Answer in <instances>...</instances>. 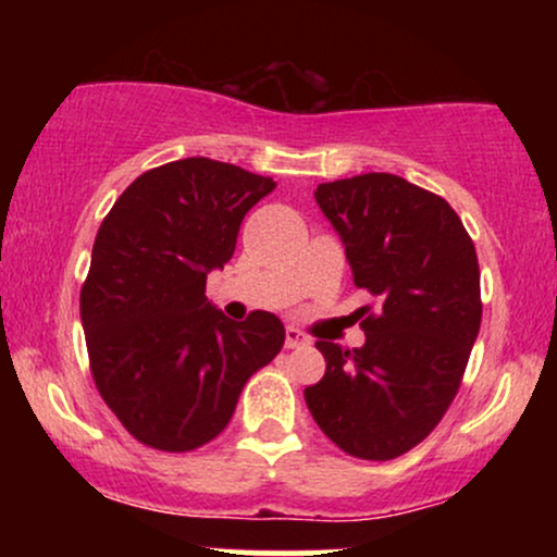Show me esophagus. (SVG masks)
<instances>
[{
    "instance_id": "34e87169",
    "label": "esophagus",
    "mask_w": 557,
    "mask_h": 557,
    "mask_svg": "<svg viewBox=\"0 0 557 557\" xmlns=\"http://www.w3.org/2000/svg\"><path fill=\"white\" fill-rule=\"evenodd\" d=\"M309 345V337L304 335L298 327H287L285 330V348H304Z\"/></svg>"
}]
</instances>
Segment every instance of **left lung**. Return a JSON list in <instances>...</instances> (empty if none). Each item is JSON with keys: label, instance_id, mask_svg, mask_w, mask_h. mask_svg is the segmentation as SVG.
<instances>
[{"label": "left lung", "instance_id": "8db88e82", "mask_svg": "<svg viewBox=\"0 0 557 557\" xmlns=\"http://www.w3.org/2000/svg\"><path fill=\"white\" fill-rule=\"evenodd\" d=\"M314 198L356 287L382 311L361 322V348L317 341L327 372L304 398L341 450L389 461L440 424L461 387L482 324L474 240L443 196L389 172L322 183Z\"/></svg>", "mask_w": 557, "mask_h": 557}]
</instances>
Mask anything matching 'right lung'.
<instances>
[{"label": "right lung", "instance_id": "right-lung-1", "mask_svg": "<svg viewBox=\"0 0 557 557\" xmlns=\"http://www.w3.org/2000/svg\"><path fill=\"white\" fill-rule=\"evenodd\" d=\"M272 177L188 157L136 177L94 240L81 319L96 389L138 443L207 445L233 419L248 376L285 343L270 311L230 322L203 296L227 264L243 216Z\"/></svg>", "mask_w": 557, "mask_h": 557}]
</instances>
